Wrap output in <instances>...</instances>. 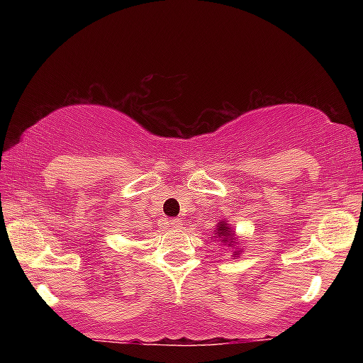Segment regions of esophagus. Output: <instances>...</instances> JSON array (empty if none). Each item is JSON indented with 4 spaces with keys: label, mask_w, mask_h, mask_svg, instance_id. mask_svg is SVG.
<instances>
[{
    "label": "esophagus",
    "mask_w": 363,
    "mask_h": 363,
    "mask_svg": "<svg viewBox=\"0 0 363 363\" xmlns=\"http://www.w3.org/2000/svg\"><path fill=\"white\" fill-rule=\"evenodd\" d=\"M167 225L170 228H181L182 220L181 218H170V220H167Z\"/></svg>",
    "instance_id": "esophagus-1"
}]
</instances>
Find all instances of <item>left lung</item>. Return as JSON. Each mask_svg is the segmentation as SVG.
<instances>
[{
	"instance_id": "left-lung-1",
	"label": "left lung",
	"mask_w": 363,
	"mask_h": 363,
	"mask_svg": "<svg viewBox=\"0 0 363 363\" xmlns=\"http://www.w3.org/2000/svg\"><path fill=\"white\" fill-rule=\"evenodd\" d=\"M216 234H218V237L222 235V237H223V240H225V239H228V235H230V230H228L227 225H225V223H220L218 232H216ZM232 235H234V234H232ZM232 240H234V237H232V239H230V242H232ZM227 242H228V240H227Z\"/></svg>"
}]
</instances>
